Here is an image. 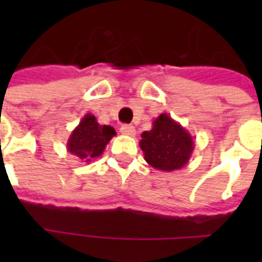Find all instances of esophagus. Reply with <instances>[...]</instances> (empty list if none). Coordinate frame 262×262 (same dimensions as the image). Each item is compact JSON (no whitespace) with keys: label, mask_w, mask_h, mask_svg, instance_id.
Segmentation results:
<instances>
[{"label":"esophagus","mask_w":262,"mask_h":262,"mask_svg":"<svg viewBox=\"0 0 262 262\" xmlns=\"http://www.w3.org/2000/svg\"><path fill=\"white\" fill-rule=\"evenodd\" d=\"M121 133L125 136H135L136 129L135 126H132V125H122V126H121Z\"/></svg>","instance_id":"esophagus-1"}]
</instances>
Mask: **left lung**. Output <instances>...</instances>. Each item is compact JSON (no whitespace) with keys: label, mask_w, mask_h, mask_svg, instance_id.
I'll use <instances>...</instances> for the list:
<instances>
[{"label":"left lung","mask_w":262,"mask_h":262,"mask_svg":"<svg viewBox=\"0 0 262 262\" xmlns=\"http://www.w3.org/2000/svg\"><path fill=\"white\" fill-rule=\"evenodd\" d=\"M139 144L145 162L167 172L185 167L194 149L190 133L166 113L154 119L151 130L143 132Z\"/></svg>","instance_id":"8db88e82"}]
</instances>
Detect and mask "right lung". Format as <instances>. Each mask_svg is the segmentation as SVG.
<instances>
[{
    "instance_id": "add662e5",
    "label": "right lung",
    "mask_w": 262,
    "mask_h": 262,
    "mask_svg": "<svg viewBox=\"0 0 262 262\" xmlns=\"http://www.w3.org/2000/svg\"><path fill=\"white\" fill-rule=\"evenodd\" d=\"M115 135L114 127L100 125L95 115L85 114L69 136L67 149L80 162L90 163L102 155L106 145Z\"/></svg>"
}]
</instances>
